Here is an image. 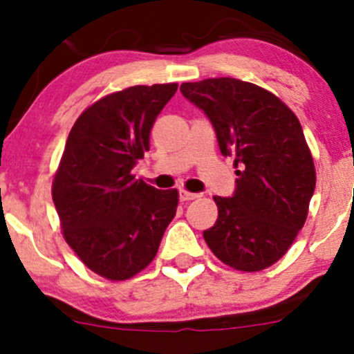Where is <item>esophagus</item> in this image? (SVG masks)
I'll return each instance as SVG.
<instances>
[{
  "instance_id": "obj_1",
  "label": "esophagus",
  "mask_w": 354,
  "mask_h": 354,
  "mask_svg": "<svg viewBox=\"0 0 354 354\" xmlns=\"http://www.w3.org/2000/svg\"><path fill=\"white\" fill-rule=\"evenodd\" d=\"M198 198V194H192V192L187 190H180V200L181 202H190V200Z\"/></svg>"
}]
</instances>
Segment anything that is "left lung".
Instances as JSON below:
<instances>
[{
  "label": "left lung",
  "mask_w": 354,
  "mask_h": 354,
  "mask_svg": "<svg viewBox=\"0 0 354 354\" xmlns=\"http://www.w3.org/2000/svg\"><path fill=\"white\" fill-rule=\"evenodd\" d=\"M203 111L221 154L234 156L236 188L214 197L216 224L203 231L226 266L257 272L276 263L305 224L315 190V166L298 118L266 88L221 77L181 84Z\"/></svg>",
  "instance_id": "left-lung-1"
}]
</instances>
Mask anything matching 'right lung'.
Returning a JSON list of instances; mask_svg holds the SVG:
<instances>
[{
    "label": "right lung",
    "mask_w": 354,
    "mask_h": 354,
    "mask_svg": "<svg viewBox=\"0 0 354 354\" xmlns=\"http://www.w3.org/2000/svg\"><path fill=\"white\" fill-rule=\"evenodd\" d=\"M176 91V84H156L114 92L85 109L68 135L53 202L66 243L106 279L145 269L176 214V190H157L131 174Z\"/></svg>",
    "instance_id": "1"
}]
</instances>
